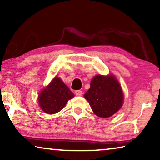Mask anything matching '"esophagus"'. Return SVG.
<instances>
[{"mask_svg": "<svg viewBox=\"0 0 160 160\" xmlns=\"http://www.w3.org/2000/svg\"><path fill=\"white\" fill-rule=\"evenodd\" d=\"M75 95L76 96H81L82 95V92L81 90H76L75 91Z\"/></svg>", "mask_w": 160, "mask_h": 160, "instance_id": "1", "label": "esophagus"}]
</instances>
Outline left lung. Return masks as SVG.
Masks as SVG:
<instances>
[{
  "instance_id": "obj_1",
  "label": "left lung",
  "mask_w": 160,
  "mask_h": 160,
  "mask_svg": "<svg viewBox=\"0 0 160 160\" xmlns=\"http://www.w3.org/2000/svg\"><path fill=\"white\" fill-rule=\"evenodd\" d=\"M84 97L89 102L93 112L102 118L111 117L123 105L122 87L112 75L95 76Z\"/></svg>"
}]
</instances>
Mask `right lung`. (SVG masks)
<instances>
[{
    "label": "right lung",
    "mask_w": 160,
    "mask_h": 160,
    "mask_svg": "<svg viewBox=\"0 0 160 160\" xmlns=\"http://www.w3.org/2000/svg\"><path fill=\"white\" fill-rule=\"evenodd\" d=\"M74 97L73 93L59 77H54L38 95L39 106L48 114L60 111L68 101Z\"/></svg>",
    "instance_id": "add662e5"
}]
</instances>
